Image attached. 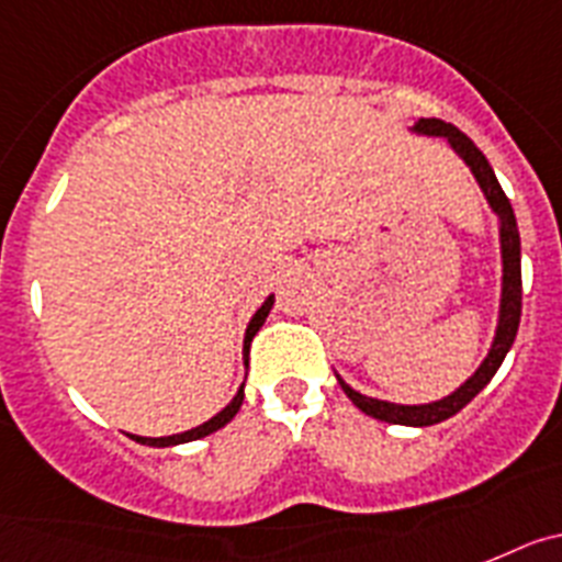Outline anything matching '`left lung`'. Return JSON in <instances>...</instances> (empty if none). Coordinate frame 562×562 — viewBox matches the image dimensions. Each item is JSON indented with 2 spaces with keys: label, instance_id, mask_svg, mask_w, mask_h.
I'll return each mask as SVG.
<instances>
[{
  "label": "left lung",
  "instance_id": "left-lung-1",
  "mask_svg": "<svg viewBox=\"0 0 562 562\" xmlns=\"http://www.w3.org/2000/svg\"><path fill=\"white\" fill-rule=\"evenodd\" d=\"M413 133L418 135H436V138H447V144L458 153V158L470 166V172L475 175L477 187L484 192L486 203L492 206V212L497 214V223H501V260H504V288H501V314H497V330L495 339H492V348L486 353V359L481 362V368L456 390L450 396H443L441 402L429 404H393L382 402V398L362 396L359 390L350 387L341 375H336L341 384V390L348 393L350 402L356 407L368 413V416L379 418V422L387 424H407V427H429V424L447 422L463 409L472 398L481 393V390L490 384L492 375L497 373L501 362L509 353L512 341L517 336V325H520V300H524V282H520V234H517V221L515 212H512L509 198L504 194L501 183H497L495 172H492L490 160L484 158V153L472 144L467 135L458 130V126L447 124L441 119H418L416 124L409 126Z\"/></svg>",
  "mask_w": 562,
  "mask_h": 562
}]
</instances>
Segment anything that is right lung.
<instances>
[{
	"label": "right lung",
	"mask_w": 562,
	"mask_h": 562,
	"mask_svg": "<svg viewBox=\"0 0 562 562\" xmlns=\"http://www.w3.org/2000/svg\"><path fill=\"white\" fill-rule=\"evenodd\" d=\"M271 308H274V294H271L266 302H262L260 308H257V314L251 316V322H248L246 339H243V356H246V362H248V348H251V339H254V336H257V330L262 328V322H266L268 311H271ZM243 387H246V384H240V390H237V396H234L232 402H228L226 407H223L221 413H217V416H212V418H209V422L200 424V427L187 429V432H178V436H164V438L130 436V438H133V441H138V443H146V447H175V443L198 441V438H203V436H212V432H217V429H221V427H226V424L232 422L234 416H237V409H240V404H243V396H246V393H243Z\"/></svg>",
	"instance_id": "add662e5"
}]
</instances>
